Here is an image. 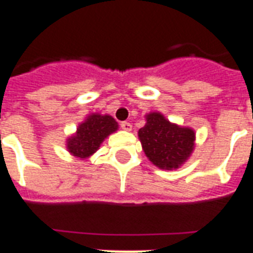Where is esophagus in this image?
Wrapping results in <instances>:
<instances>
[{
  "instance_id": "34e87169",
  "label": "esophagus",
  "mask_w": 253,
  "mask_h": 253,
  "mask_svg": "<svg viewBox=\"0 0 253 253\" xmlns=\"http://www.w3.org/2000/svg\"><path fill=\"white\" fill-rule=\"evenodd\" d=\"M121 127L123 128V130H126V131H131V123L130 122H122L121 123Z\"/></svg>"
}]
</instances>
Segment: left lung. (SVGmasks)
<instances>
[{"label":"left lung","instance_id":"1","mask_svg":"<svg viewBox=\"0 0 253 253\" xmlns=\"http://www.w3.org/2000/svg\"><path fill=\"white\" fill-rule=\"evenodd\" d=\"M138 136L147 158L161 169H177L188 160L194 147V131L165 119L160 112L146 117Z\"/></svg>","mask_w":253,"mask_h":253}]
</instances>
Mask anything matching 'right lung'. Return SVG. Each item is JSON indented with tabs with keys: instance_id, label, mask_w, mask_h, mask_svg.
<instances>
[{
	"instance_id": "add662e5",
	"label": "right lung",
	"mask_w": 253,
	"mask_h": 253,
	"mask_svg": "<svg viewBox=\"0 0 253 253\" xmlns=\"http://www.w3.org/2000/svg\"><path fill=\"white\" fill-rule=\"evenodd\" d=\"M118 123L110 115L92 114L78 127V131L68 139V150L79 158H85L98 150L99 146L111 132L117 131Z\"/></svg>"
}]
</instances>
